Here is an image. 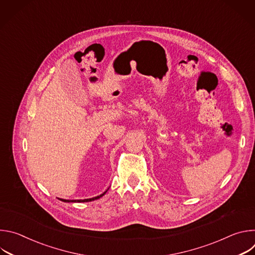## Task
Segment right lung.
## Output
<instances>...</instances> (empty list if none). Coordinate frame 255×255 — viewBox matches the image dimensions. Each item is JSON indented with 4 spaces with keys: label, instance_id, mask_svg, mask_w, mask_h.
<instances>
[{
    "label": "right lung",
    "instance_id": "right-lung-1",
    "mask_svg": "<svg viewBox=\"0 0 255 255\" xmlns=\"http://www.w3.org/2000/svg\"><path fill=\"white\" fill-rule=\"evenodd\" d=\"M106 193H107V191L104 192L102 195H100V196H98V197H95V198H92V199H85V200H63V199H59V200L62 201V202H65V203H69V202H71V203H77V202H78V203H81V202L85 203V202H91V201L98 200V199H100L101 197H103Z\"/></svg>",
    "mask_w": 255,
    "mask_h": 255
}]
</instances>
